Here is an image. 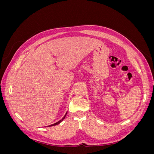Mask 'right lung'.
Here are the masks:
<instances>
[{
	"instance_id": "1",
	"label": "right lung",
	"mask_w": 154,
	"mask_h": 154,
	"mask_svg": "<svg viewBox=\"0 0 154 154\" xmlns=\"http://www.w3.org/2000/svg\"><path fill=\"white\" fill-rule=\"evenodd\" d=\"M67 113L66 114V115H65L64 116H63V118L61 119V120H60V121H58V122H57V123H54V124H53V125H49V126H48V127H52V126H54V125H58L59 123H61L62 122V121L65 119V118H66V114H67Z\"/></svg>"
}]
</instances>
